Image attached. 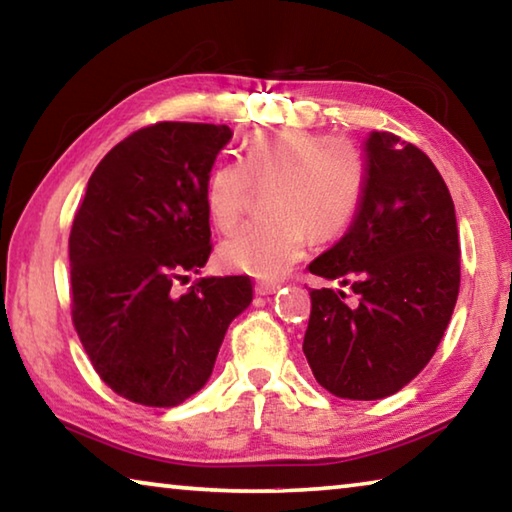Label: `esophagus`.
<instances>
[{
	"label": "esophagus",
	"mask_w": 512,
	"mask_h": 512,
	"mask_svg": "<svg viewBox=\"0 0 512 512\" xmlns=\"http://www.w3.org/2000/svg\"><path fill=\"white\" fill-rule=\"evenodd\" d=\"M277 289H280V284H275V282H257L255 284L257 296H271V293H275Z\"/></svg>",
	"instance_id": "1"
}]
</instances>
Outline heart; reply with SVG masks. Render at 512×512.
I'll return each instance as SVG.
<instances>
[{"instance_id": "1", "label": "heart", "mask_w": 512, "mask_h": 512, "mask_svg": "<svg viewBox=\"0 0 512 512\" xmlns=\"http://www.w3.org/2000/svg\"><path fill=\"white\" fill-rule=\"evenodd\" d=\"M273 183L268 221L250 223L219 248V262L262 280L284 275L302 257L309 232L325 241L348 228L366 192L363 155L343 140L307 131L259 133L239 160L214 164L205 205L221 232L235 230L246 214L253 185Z\"/></svg>"}]
</instances>
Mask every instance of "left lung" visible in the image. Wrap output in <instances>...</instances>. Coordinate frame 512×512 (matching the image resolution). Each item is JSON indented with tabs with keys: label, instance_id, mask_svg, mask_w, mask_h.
<instances>
[{
	"label": "left lung",
	"instance_id": "1",
	"mask_svg": "<svg viewBox=\"0 0 512 512\" xmlns=\"http://www.w3.org/2000/svg\"><path fill=\"white\" fill-rule=\"evenodd\" d=\"M366 192L348 232L309 271L357 293L311 289L302 352L343 400H381L427 366L461 287L452 194L418 146L393 133L366 140Z\"/></svg>",
	"mask_w": 512,
	"mask_h": 512
}]
</instances>
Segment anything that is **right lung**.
I'll use <instances>...</instances> for the list:
<instances>
[{
    "label": "right lung",
    "mask_w": 512,
    "mask_h": 512,
    "mask_svg": "<svg viewBox=\"0 0 512 512\" xmlns=\"http://www.w3.org/2000/svg\"><path fill=\"white\" fill-rule=\"evenodd\" d=\"M228 126L160 121L128 135L88 180L69 235L72 320L99 377L135 404L178 406L207 384L248 275L201 277L212 253L205 183Z\"/></svg>",
    "instance_id": "1"
}]
</instances>
